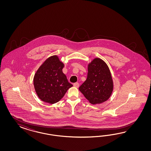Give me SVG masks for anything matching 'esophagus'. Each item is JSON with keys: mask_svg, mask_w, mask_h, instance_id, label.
<instances>
[{"mask_svg": "<svg viewBox=\"0 0 151 151\" xmlns=\"http://www.w3.org/2000/svg\"><path fill=\"white\" fill-rule=\"evenodd\" d=\"M79 85H80V84H79V83H78V82H76V83H73V86H75V87H79Z\"/></svg>", "mask_w": 151, "mask_h": 151, "instance_id": "esophagus-1", "label": "esophagus"}]
</instances>
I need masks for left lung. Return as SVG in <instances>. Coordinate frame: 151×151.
I'll use <instances>...</instances> for the list:
<instances>
[{"label": "left lung", "mask_w": 151, "mask_h": 151, "mask_svg": "<svg viewBox=\"0 0 151 151\" xmlns=\"http://www.w3.org/2000/svg\"><path fill=\"white\" fill-rule=\"evenodd\" d=\"M79 90L92 104H101L109 99L113 82L110 70L103 60L96 58L88 65L87 79Z\"/></svg>", "instance_id": "left-lung-1"}]
</instances>
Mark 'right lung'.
Returning <instances> with one entry per match:
<instances>
[{
    "mask_svg": "<svg viewBox=\"0 0 151 151\" xmlns=\"http://www.w3.org/2000/svg\"><path fill=\"white\" fill-rule=\"evenodd\" d=\"M64 64L57 56L46 60L37 70L34 85L38 97L44 102L53 104L60 100L73 85L63 73Z\"/></svg>",
    "mask_w": 151,
    "mask_h": 151,
    "instance_id": "1",
    "label": "right lung"
}]
</instances>
